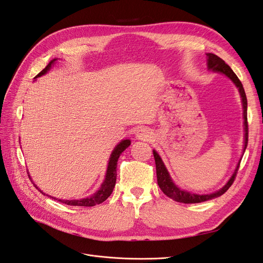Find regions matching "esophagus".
I'll return each mask as SVG.
<instances>
[{
  "instance_id": "esophagus-1",
  "label": "esophagus",
  "mask_w": 263,
  "mask_h": 263,
  "mask_svg": "<svg viewBox=\"0 0 263 263\" xmlns=\"http://www.w3.org/2000/svg\"><path fill=\"white\" fill-rule=\"evenodd\" d=\"M135 138L141 141H148L152 138V132L147 128L142 126L135 132Z\"/></svg>"
}]
</instances>
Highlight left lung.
<instances>
[{"label":"left lung","instance_id":"1","mask_svg":"<svg viewBox=\"0 0 263 263\" xmlns=\"http://www.w3.org/2000/svg\"><path fill=\"white\" fill-rule=\"evenodd\" d=\"M206 59H208L206 60L208 70L225 75L226 78L230 79L234 83V85L238 88L239 95L241 98L242 117H243V132H245L243 148H242V155H243L246 147H247V144H248V122H247V97H246V92L242 87V84L239 81V79L237 78V75L234 73V71L231 69V66L226 64L225 61L222 60L221 58H218L217 55H215L213 53H206ZM153 155H154L155 164H156L157 183L159 185L160 190H162L168 198H171L174 201L180 202V203H201V202L209 201V200H212V199L222 196V194H224L228 190V188H230L233 184L236 174H237V172H238V168L240 165V159H239V162H238V164H237L232 177L228 179V181L223 185L221 189L215 191V192L208 193V194H198V193H193V192H190V191H187V190L178 187V185L175 183V181L173 180L171 175H169L167 168L163 162V159L160 158L159 154L155 149H153Z\"/></svg>","mask_w":263,"mask_h":263}]
</instances>
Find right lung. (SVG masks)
<instances>
[{
    "label": "right lung",
    "mask_w": 263,
    "mask_h": 263,
    "mask_svg": "<svg viewBox=\"0 0 263 263\" xmlns=\"http://www.w3.org/2000/svg\"><path fill=\"white\" fill-rule=\"evenodd\" d=\"M58 61V59H53V60H51L49 62V64L45 67L44 70H42L38 75H36V78H40V76L45 75L47 72L50 71V69L55 64V62ZM131 144V141L129 139L126 140H122L121 142H119L116 145V147L114 148L112 153L110 154V157H109V160H108V166H107V171H106V175H105V179H104V182L101 183L100 188L94 193L91 194V196L87 197V198H84V199H80V200H62V199H57L54 197H51V196H48L47 197H50L52 198L54 200H58L59 202L61 203H65V204L67 205H74V206H94V205H97V204H100V203H103L104 201H106L109 197L110 194L112 193L114 191V188L116 185V180H117V164H118V158L120 157V155L122 154V152L128 148L130 146ZM30 178V176H29ZM35 187L42 193V194H46L45 192H42L36 184H33Z\"/></svg>",
    "instance_id": "add662e5"
}]
</instances>
